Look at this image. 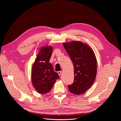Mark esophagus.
I'll return each mask as SVG.
<instances>
[{
  "label": "esophagus",
  "instance_id": "34e87169",
  "mask_svg": "<svg viewBox=\"0 0 121 121\" xmlns=\"http://www.w3.org/2000/svg\"><path fill=\"white\" fill-rule=\"evenodd\" d=\"M57 73H58V74L59 75V76H60L61 74H62V72H61V71H58V72H57Z\"/></svg>",
  "mask_w": 121,
  "mask_h": 121
}]
</instances>
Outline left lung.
I'll list each match as a JSON object with an SVG mask.
<instances>
[{
	"instance_id": "1",
	"label": "left lung",
	"mask_w": 121,
	"mask_h": 121,
	"mask_svg": "<svg viewBox=\"0 0 121 121\" xmlns=\"http://www.w3.org/2000/svg\"><path fill=\"white\" fill-rule=\"evenodd\" d=\"M63 45L74 67V81L68 86L69 91L74 94H82L92 86L95 79V56L90 47L81 42L64 43Z\"/></svg>"
}]
</instances>
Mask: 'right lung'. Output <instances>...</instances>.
<instances>
[{
    "mask_svg": "<svg viewBox=\"0 0 121 121\" xmlns=\"http://www.w3.org/2000/svg\"><path fill=\"white\" fill-rule=\"evenodd\" d=\"M52 46L43 47L36 58L32 69V82L35 89L40 94L49 92L60 76L54 72L49 63L52 56Z\"/></svg>",
    "mask_w": 121,
    "mask_h": 121,
    "instance_id": "right-lung-1",
    "label": "right lung"
}]
</instances>
